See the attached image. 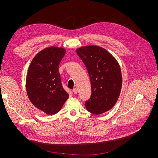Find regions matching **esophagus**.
I'll return each mask as SVG.
<instances>
[{"label":"esophagus","instance_id":"34e87169","mask_svg":"<svg viewBox=\"0 0 158 158\" xmlns=\"http://www.w3.org/2000/svg\"><path fill=\"white\" fill-rule=\"evenodd\" d=\"M73 92L75 94H77V92H78V90L77 88H73Z\"/></svg>","mask_w":158,"mask_h":158}]
</instances>
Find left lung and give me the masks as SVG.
Here are the masks:
<instances>
[{
	"mask_svg": "<svg viewBox=\"0 0 158 158\" xmlns=\"http://www.w3.org/2000/svg\"><path fill=\"white\" fill-rule=\"evenodd\" d=\"M77 54L88 70L92 94L85 102L86 110L100 114L111 110L119 97L122 85L119 64L106 49L86 46L77 49Z\"/></svg>",
	"mask_w": 158,
	"mask_h": 158,
	"instance_id": "left-lung-1",
	"label": "left lung"
}]
</instances>
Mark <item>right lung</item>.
<instances>
[{"instance_id": "1", "label": "right lung", "mask_w": 158, "mask_h": 158, "mask_svg": "<svg viewBox=\"0 0 158 158\" xmlns=\"http://www.w3.org/2000/svg\"><path fill=\"white\" fill-rule=\"evenodd\" d=\"M63 48L51 47L38 52L32 60L26 77V90L32 104L45 113H57L69 98L64 89L59 65L65 55Z\"/></svg>"}]
</instances>
